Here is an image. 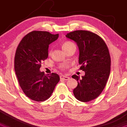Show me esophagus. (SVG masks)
I'll use <instances>...</instances> for the list:
<instances>
[{"label": "esophagus", "mask_w": 127, "mask_h": 127, "mask_svg": "<svg viewBox=\"0 0 127 127\" xmlns=\"http://www.w3.org/2000/svg\"><path fill=\"white\" fill-rule=\"evenodd\" d=\"M69 77H67V76L66 75H60V80H64V81H67L68 80H69Z\"/></svg>", "instance_id": "esophagus-1"}]
</instances>
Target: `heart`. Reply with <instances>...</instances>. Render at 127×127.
<instances>
[{"label":"heart","mask_w":127,"mask_h":127,"mask_svg":"<svg viewBox=\"0 0 127 127\" xmlns=\"http://www.w3.org/2000/svg\"><path fill=\"white\" fill-rule=\"evenodd\" d=\"M74 46H75V44L74 43H73L72 42H71V41H66V42H64L63 44L62 48H63V49L64 51H66L67 49H69L70 47H71ZM49 53V55L51 54L52 50H50ZM62 67L63 68H65L66 67V66H63Z\"/></svg>","instance_id":"1"}]
</instances>
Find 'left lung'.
Listing matches in <instances>:
<instances>
[{"instance_id":"8db88e82","label":"left lung","mask_w":127,"mask_h":127,"mask_svg":"<svg viewBox=\"0 0 127 127\" xmlns=\"http://www.w3.org/2000/svg\"><path fill=\"white\" fill-rule=\"evenodd\" d=\"M77 43L79 49L80 69L85 75L80 78L74 75L78 85L73 90L77 100L88 102L102 93L110 74L111 58L108 48L103 39L95 33L86 30H76L66 35Z\"/></svg>"}]
</instances>
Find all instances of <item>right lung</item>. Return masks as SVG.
<instances>
[{"mask_svg": "<svg viewBox=\"0 0 127 127\" xmlns=\"http://www.w3.org/2000/svg\"><path fill=\"white\" fill-rule=\"evenodd\" d=\"M58 34L33 31L19 44L14 57V70L25 95L36 102H43L53 93L60 77L52 73L45 75L39 70L41 63L48 57L49 45L58 39Z\"/></svg>", "mask_w": 127, "mask_h": 127, "instance_id": "obj_1", "label": "right lung"}]
</instances>
